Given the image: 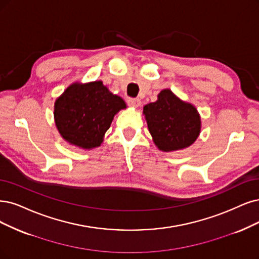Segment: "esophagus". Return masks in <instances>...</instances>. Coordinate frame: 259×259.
<instances>
[{
	"instance_id": "34e87169",
	"label": "esophagus",
	"mask_w": 259,
	"mask_h": 259,
	"mask_svg": "<svg viewBox=\"0 0 259 259\" xmlns=\"http://www.w3.org/2000/svg\"><path fill=\"white\" fill-rule=\"evenodd\" d=\"M127 102H128V104L130 105V107H132V108H139L140 105H141V100L138 99V98H129L127 100Z\"/></svg>"
}]
</instances>
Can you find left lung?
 Wrapping results in <instances>:
<instances>
[{
  "label": "left lung",
  "mask_w": 259,
  "mask_h": 259,
  "mask_svg": "<svg viewBox=\"0 0 259 259\" xmlns=\"http://www.w3.org/2000/svg\"><path fill=\"white\" fill-rule=\"evenodd\" d=\"M148 130L162 151L191 146L200 133V116L193 104L180 100L170 90L161 91L158 100L143 109Z\"/></svg>",
  "instance_id": "1"
}]
</instances>
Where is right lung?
Returning <instances> with one entry per match:
<instances>
[{"instance_id": "obj_1", "label": "right lung", "mask_w": 259, "mask_h": 259, "mask_svg": "<svg viewBox=\"0 0 259 259\" xmlns=\"http://www.w3.org/2000/svg\"><path fill=\"white\" fill-rule=\"evenodd\" d=\"M127 105L101 81L73 83L56 99L54 119L62 138L83 149L98 147L115 114Z\"/></svg>"}]
</instances>
